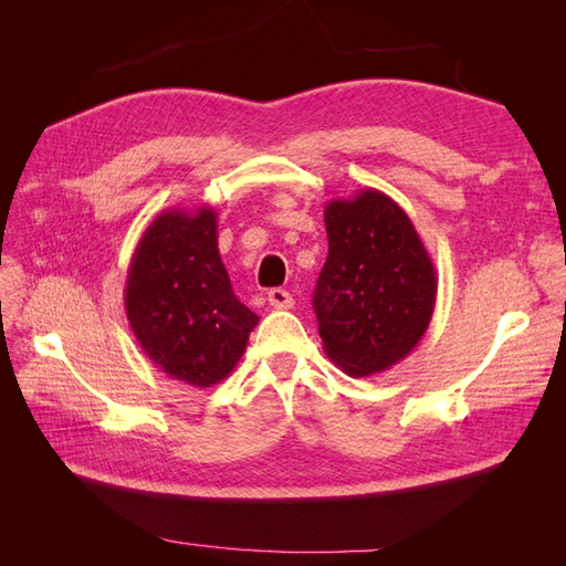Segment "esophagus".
Wrapping results in <instances>:
<instances>
[{"mask_svg":"<svg viewBox=\"0 0 566 566\" xmlns=\"http://www.w3.org/2000/svg\"><path fill=\"white\" fill-rule=\"evenodd\" d=\"M266 300L273 310H290V306H293V295L283 287H271L266 293Z\"/></svg>","mask_w":566,"mask_h":566,"instance_id":"esophagus-1","label":"esophagus"}]
</instances>
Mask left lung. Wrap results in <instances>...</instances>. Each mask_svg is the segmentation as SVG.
<instances>
[{"instance_id":"8db88e82","label":"left lung","mask_w":566,"mask_h":566,"mask_svg":"<svg viewBox=\"0 0 566 566\" xmlns=\"http://www.w3.org/2000/svg\"><path fill=\"white\" fill-rule=\"evenodd\" d=\"M325 260L314 293L323 352L352 378L389 370L434 314L437 271L413 221L378 188L325 205Z\"/></svg>"}]
</instances>
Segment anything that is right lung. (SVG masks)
Returning a JSON list of instances; mask_svg holds the SVG:
<instances>
[{
	"label": "right lung",
	"instance_id": "add662e5",
	"mask_svg": "<svg viewBox=\"0 0 566 566\" xmlns=\"http://www.w3.org/2000/svg\"><path fill=\"white\" fill-rule=\"evenodd\" d=\"M125 312L144 354L172 380L229 378L260 316L233 295L212 208H169L150 221L127 269Z\"/></svg>",
	"mask_w": 566,
	"mask_h": 566
}]
</instances>
